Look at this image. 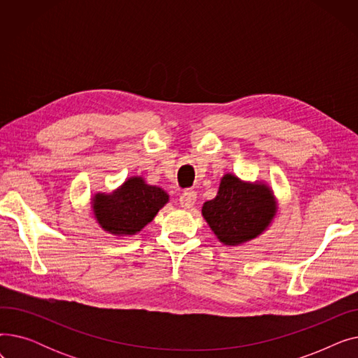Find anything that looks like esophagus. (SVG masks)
<instances>
[{"mask_svg": "<svg viewBox=\"0 0 358 358\" xmlns=\"http://www.w3.org/2000/svg\"><path fill=\"white\" fill-rule=\"evenodd\" d=\"M196 199H197L196 192L187 190V192H185V193H182V194H181V197H180V204H181V208H184V209H192L193 206L196 204Z\"/></svg>", "mask_w": 358, "mask_h": 358, "instance_id": "34e87169", "label": "esophagus"}]
</instances>
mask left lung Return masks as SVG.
Wrapping results in <instances>:
<instances>
[{
	"instance_id": "left-lung-1",
	"label": "left lung",
	"mask_w": 358,
	"mask_h": 358,
	"mask_svg": "<svg viewBox=\"0 0 358 358\" xmlns=\"http://www.w3.org/2000/svg\"><path fill=\"white\" fill-rule=\"evenodd\" d=\"M277 199L264 181H243L232 173L220 178L215 199L201 215L223 245L238 247L264 234L277 216Z\"/></svg>"
}]
</instances>
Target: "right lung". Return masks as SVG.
<instances>
[{
    "label": "right lung",
    "mask_w": 358,
    "mask_h": 358,
    "mask_svg": "<svg viewBox=\"0 0 358 358\" xmlns=\"http://www.w3.org/2000/svg\"><path fill=\"white\" fill-rule=\"evenodd\" d=\"M168 201L169 196L161 187L134 176L111 193H94L91 209L103 231L122 238L141 232Z\"/></svg>",
    "instance_id": "right-lung-1"
}]
</instances>
